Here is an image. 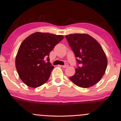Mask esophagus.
<instances>
[{"mask_svg":"<svg viewBox=\"0 0 121 121\" xmlns=\"http://www.w3.org/2000/svg\"><path fill=\"white\" fill-rule=\"evenodd\" d=\"M68 65H68V64L65 63V64L64 65H62V67L64 68H67L68 66Z\"/></svg>","mask_w":121,"mask_h":121,"instance_id":"34e87169","label":"esophagus"}]
</instances>
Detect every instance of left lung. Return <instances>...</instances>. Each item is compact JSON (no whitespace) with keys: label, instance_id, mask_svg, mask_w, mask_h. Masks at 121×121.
<instances>
[{"label":"left lung","instance_id":"left-lung-1","mask_svg":"<svg viewBox=\"0 0 121 121\" xmlns=\"http://www.w3.org/2000/svg\"><path fill=\"white\" fill-rule=\"evenodd\" d=\"M65 36L74 53L78 65L75 73L70 77V80L82 88L95 85L102 78L108 64L100 45L88 34H73Z\"/></svg>","mask_w":121,"mask_h":121}]
</instances>
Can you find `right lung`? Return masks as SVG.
<instances>
[{
  "label": "right lung",
  "instance_id": "right-lung-1",
  "mask_svg": "<svg viewBox=\"0 0 121 121\" xmlns=\"http://www.w3.org/2000/svg\"><path fill=\"white\" fill-rule=\"evenodd\" d=\"M63 38V35L36 32L22 42L15 65L19 76L26 85L36 88L47 82L54 68L50 63V53Z\"/></svg>",
  "mask_w": 121,
  "mask_h": 121
}]
</instances>
